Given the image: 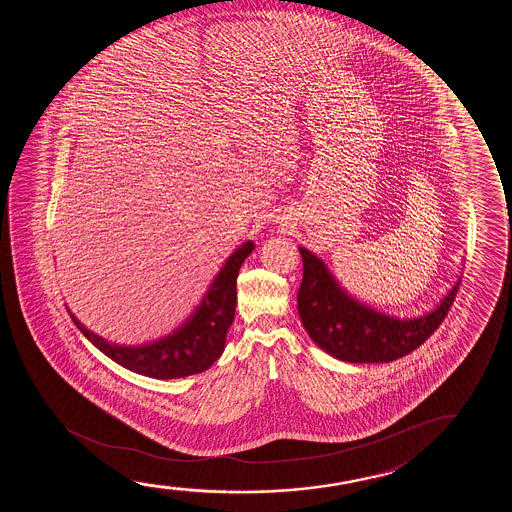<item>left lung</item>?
I'll return each instance as SVG.
<instances>
[{"mask_svg": "<svg viewBox=\"0 0 512 512\" xmlns=\"http://www.w3.org/2000/svg\"><path fill=\"white\" fill-rule=\"evenodd\" d=\"M301 288L297 308L309 337L332 357L351 364H379L404 357L439 329L455 301L460 280L435 309L418 318L379 313L346 294L322 259L299 246Z\"/></svg>", "mask_w": 512, "mask_h": 512, "instance_id": "8db88e82", "label": "left lung"}]
</instances>
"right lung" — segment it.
<instances>
[{
  "label": "right lung",
  "instance_id": "1",
  "mask_svg": "<svg viewBox=\"0 0 512 512\" xmlns=\"http://www.w3.org/2000/svg\"><path fill=\"white\" fill-rule=\"evenodd\" d=\"M252 241H246L225 260L215 280L211 281L203 301L192 315L168 336L140 346H122L106 341L84 327L71 313L78 330L98 350L129 371L154 379H176L199 374L213 365L225 348L227 330L236 311V278L239 267L253 252Z\"/></svg>",
  "mask_w": 512,
  "mask_h": 512
}]
</instances>
